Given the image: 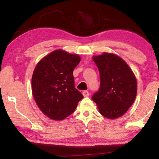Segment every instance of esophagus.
Returning a JSON list of instances; mask_svg holds the SVG:
<instances>
[{
	"label": "esophagus",
	"instance_id": "obj_1",
	"mask_svg": "<svg viewBox=\"0 0 159 159\" xmlns=\"http://www.w3.org/2000/svg\"><path fill=\"white\" fill-rule=\"evenodd\" d=\"M83 95L84 97H88V96H89V93L88 91H84L83 92Z\"/></svg>",
	"mask_w": 159,
	"mask_h": 159
}]
</instances>
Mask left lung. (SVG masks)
Listing matches in <instances>:
<instances>
[{
    "label": "left lung",
    "mask_w": 159,
    "mask_h": 159,
    "mask_svg": "<svg viewBox=\"0 0 159 159\" xmlns=\"http://www.w3.org/2000/svg\"><path fill=\"white\" fill-rule=\"evenodd\" d=\"M100 74V88L92 99L100 113L114 119L125 114L132 106L137 92V83L133 71L118 56L103 53L93 57Z\"/></svg>",
    "instance_id": "left-lung-1"
}]
</instances>
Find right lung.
<instances>
[{
	"label": "right lung",
	"instance_id": "1",
	"mask_svg": "<svg viewBox=\"0 0 159 159\" xmlns=\"http://www.w3.org/2000/svg\"><path fill=\"white\" fill-rule=\"evenodd\" d=\"M80 61L79 55L57 49L42 58L34 69L33 96L40 110L49 119H65L83 98L75 88L73 76Z\"/></svg>",
	"mask_w": 159,
	"mask_h": 159
}]
</instances>
